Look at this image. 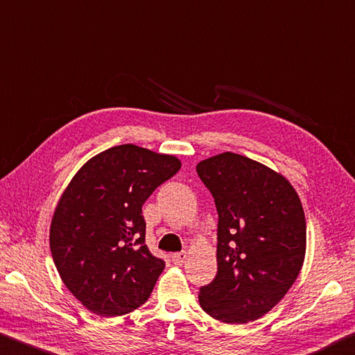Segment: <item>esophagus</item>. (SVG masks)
Instances as JSON below:
<instances>
[{
	"label": "esophagus",
	"mask_w": 355,
	"mask_h": 355,
	"mask_svg": "<svg viewBox=\"0 0 355 355\" xmlns=\"http://www.w3.org/2000/svg\"><path fill=\"white\" fill-rule=\"evenodd\" d=\"M185 259H187V254H185L184 251L176 252V254H173V256H171V260H173L174 265H182L185 262Z\"/></svg>",
	"instance_id": "34e87169"
}]
</instances>
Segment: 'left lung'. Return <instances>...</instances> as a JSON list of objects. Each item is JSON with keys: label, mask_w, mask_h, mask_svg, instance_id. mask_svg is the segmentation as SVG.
<instances>
[{"label": "left lung", "mask_w": 355, "mask_h": 355, "mask_svg": "<svg viewBox=\"0 0 355 355\" xmlns=\"http://www.w3.org/2000/svg\"><path fill=\"white\" fill-rule=\"evenodd\" d=\"M218 212V272L200 290L212 318L245 324L287 295L306 256V216L282 174L235 153L196 165Z\"/></svg>", "instance_id": "8db88e82"}]
</instances>
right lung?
<instances>
[{
  "mask_svg": "<svg viewBox=\"0 0 355 355\" xmlns=\"http://www.w3.org/2000/svg\"><path fill=\"white\" fill-rule=\"evenodd\" d=\"M181 160L135 145L96 154L68 184L49 229L60 279L90 312L120 316L145 304L165 268L145 245L141 206Z\"/></svg>",
  "mask_w": 355,
  "mask_h": 355,
  "instance_id": "obj_1",
  "label": "right lung"
}]
</instances>
